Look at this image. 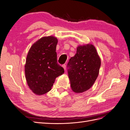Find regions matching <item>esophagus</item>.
<instances>
[{
  "instance_id": "1",
  "label": "esophagus",
  "mask_w": 130,
  "mask_h": 130,
  "mask_svg": "<svg viewBox=\"0 0 130 130\" xmlns=\"http://www.w3.org/2000/svg\"><path fill=\"white\" fill-rule=\"evenodd\" d=\"M62 67H63V68L64 69H66V64H63Z\"/></svg>"
}]
</instances>
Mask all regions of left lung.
Returning a JSON list of instances; mask_svg holds the SVG:
<instances>
[{
  "label": "left lung",
  "instance_id": "left-lung-1",
  "mask_svg": "<svg viewBox=\"0 0 130 130\" xmlns=\"http://www.w3.org/2000/svg\"><path fill=\"white\" fill-rule=\"evenodd\" d=\"M100 58L94 45L78 46L76 53L70 58L67 71L70 86L74 92L81 93L89 89L99 73Z\"/></svg>",
  "mask_w": 130,
  "mask_h": 130
}]
</instances>
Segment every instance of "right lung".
<instances>
[{
  "instance_id": "1",
  "label": "right lung",
  "mask_w": 130,
  "mask_h": 130,
  "mask_svg": "<svg viewBox=\"0 0 130 130\" xmlns=\"http://www.w3.org/2000/svg\"><path fill=\"white\" fill-rule=\"evenodd\" d=\"M57 42L56 37H43L34 43L27 54L26 79L30 89L37 95L50 91L56 78L64 72L57 63Z\"/></svg>"
}]
</instances>
